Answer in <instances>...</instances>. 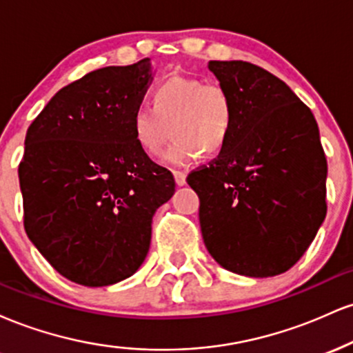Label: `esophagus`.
<instances>
[{
  "label": "esophagus",
  "instance_id": "34e87169",
  "mask_svg": "<svg viewBox=\"0 0 353 353\" xmlns=\"http://www.w3.org/2000/svg\"><path fill=\"white\" fill-rule=\"evenodd\" d=\"M174 179H176V184L182 188V185H185V174L181 172V171H174Z\"/></svg>",
  "mask_w": 353,
  "mask_h": 353
}]
</instances>
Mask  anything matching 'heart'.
Listing matches in <instances>:
<instances>
[{"label":"heart","mask_w":353,"mask_h":353,"mask_svg":"<svg viewBox=\"0 0 353 353\" xmlns=\"http://www.w3.org/2000/svg\"><path fill=\"white\" fill-rule=\"evenodd\" d=\"M234 124V104L219 84H204L192 78H171L154 91V106L139 104L131 117L136 143L149 156L164 149L174 131V143L163 161L184 168L204 152L221 151Z\"/></svg>","instance_id":"obj_1"}]
</instances>
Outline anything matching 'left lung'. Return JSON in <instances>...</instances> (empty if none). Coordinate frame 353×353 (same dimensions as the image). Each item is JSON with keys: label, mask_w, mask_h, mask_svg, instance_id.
<instances>
[{"label": "left lung", "mask_w": 353, "mask_h": 353, "mask_svg": "<svg viewBox=\"0 0 353 353\" xmlns=\"http://www.w3.org/2000/svg\"><path fill=\"white\" fill-rule=\"evenodd\" d=\"M234 104L228 143L190 172L204 244L245 277L289 270L327 214V159L314 114L283 81L245 61H209Z\"/></svg>", "instance_id": "8db88e82"}]
</instances>
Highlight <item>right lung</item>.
Instances as JSON below:
<instances>
[{"label": "right lung", "instance_id": "obj_1", "mask_svg": "<svg viewBox=\"0 0 353 353\" xmlns=\"http://www.w3.org/2000/svg\"><path fill=\"white\" fill-rule=\"evenodd\" d=\"M151 59L108 66L52 96L28 128L19 164L24 229L61 275L112 285L143 265L152 217L176 192L131 129Z\"/></svg>", "mask_w": 353, "mask_h": 353}]
</instances>
